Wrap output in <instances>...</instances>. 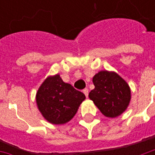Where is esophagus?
Wrapping results in <instances>:
<instances>
[{"label":"esophagus","mask_w":155,"mask_h":155,"mask_svg":"<svg viewBox=\"0 0 155 155\" xmlns=\"http://www.w3.org/2000/svg\"><path fill=\"white\" fill-rule=\"evenodd\" d=\"M83 92H84V95H85L86 97H88V94H89V91H88V89H84V91H83Z\"/></svg>","instance_id":"obj_1"}]
</instances>
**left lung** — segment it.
<instances>
[{
	"label": "left lung",
	"instance_id": "1",
	"mask_svg": "<svg viewBox=\"0 0 155 155\" xmlns=\"http://www.w3.org/2000/svg\"><path fill=\"white\" fill-rule=\"evenodd\" d=\"M94 89L89 94L102 114L115 118L126 110L131 100L130 85L114 71H101L93 77Z\"/></svg>",
	"mask_w": 155,
	"mask_h": 155
}]
</instances>
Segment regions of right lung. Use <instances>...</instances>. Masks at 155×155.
<instances>
[{"label": "right lung", "mask_w": 155, "mask_h": 155, "mask_svg": "<svg viewBox=\"0 0 155 155\" xmlns=\"http://www.w3.org/2000/svg\"><path fill=\"white\" fill-rule=\"evenodd\" d=\"M85 100L82 92L64 83L59 74L48 76L39 87L36 104L45 120L53 124H64L75 115Z\"/></svg>", "instance_id": "1"}]
</instances>
